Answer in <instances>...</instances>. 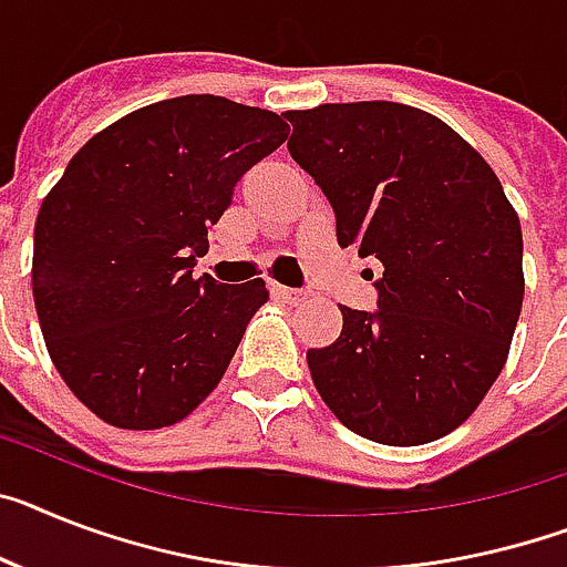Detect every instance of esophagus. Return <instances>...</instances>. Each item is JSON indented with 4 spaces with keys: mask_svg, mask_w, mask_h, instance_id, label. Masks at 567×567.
Instances as JSON below:
<instances>
[{
    "mask_svg": "<svg viewBox=\"0 0 567 567\" xmlns=\"http://www.w3.org/2000/svg\"><path fill=\"white\" fill-rule=\"evenodd\" d=\"M270 291H274L276 299L288 302V306H299V302L306 299V291H297V288H285V285H270Z\"/></svg>",
    "mask_w": 567,
    "mask_h": 567,
    "instance_id": "esophagus-1",
    "label": "esophagus"
}]
</instances>
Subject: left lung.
<instances>
[{"label": "left lung", "instance_id": "8db88e82", "mask_svg": "<svg viewBox=\"0 0 567 567\" xmlns=\"http://www.w3.org/2000/svg\"><path fill=\"white\" fill-rule=\"evenodd\" d=\"M288 121L291 158L334 207L340 247L383 265L378 311L340 306V337L308 349L313 386L378 444L450 435L502 374L522 313V225L502 181L415 106L322 103Z\"/></svg>", "mask_w": 567, "mask_h": 567}]
</instances>
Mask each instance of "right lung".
<instances>
[{"label":"right lung","instance_id":"obj_1","mask_svg":"<svg viewBox=\"0 0 567 567\" xmlns=\"http://www.w3.org/2000/svg\"><path fill=\"white\" fill-rule=\"evenodd\" d=\"M276 112L216 94L114 121L65 166L33 227V306L65 386L100 421L161 430L218 386L261 279H195L233 187L285 144Z\"/></svg>","mask_w":567,"mask_h":567}]
</instances>
